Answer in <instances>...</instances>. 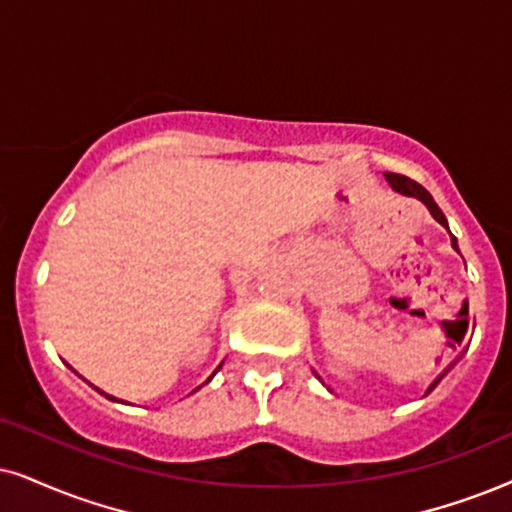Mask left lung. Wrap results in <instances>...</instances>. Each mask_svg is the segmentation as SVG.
<instances>
[{
    "label": "left lung",
    "instance_id": "obj_1",
    "mask_svg": "<svg viewBox=\"0 0 512 512\" xmlns=\"http://www.w3.org/2000/svg\"><path fill=\"white\" fill-rule=\"evenodd\" d=\"M385 179H387V184H390L394 191L401 193V196H411V198H418L420 203H423L425 208L430 210V215L435 217L439 224H442V226H446V229H449V224H446V217H444V212L439 210V205L435 203V198H432L430 193L425 191L423 186L418 184V181H413V179H409V177H404V174H394V172H387V174H385ZM451 245H454V250H458V243H456V238H454V236H451ZM439 380H442V375H439V378L435 380V383L430 385V390H428V392L435 390Z\"/></svg>",
    "mask_w": 512,
    "mask_h": 512
}]
</instances>
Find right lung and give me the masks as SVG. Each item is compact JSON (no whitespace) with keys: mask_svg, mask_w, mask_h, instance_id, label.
I'll return each instance as SVG.
<instances>
[{"mask_svg":"<svg viewBox=\"0 0 512 512\" xmlns=\"http://www.w3.org/2000/svg\"><path fill=\"white\" fill-rule=\"evenodd\" d=\"M219 368H222V364H219V366H217V371H219ZM217 371H215V373H217ZM215 373H212V375H215ZM212 375H210V378H208V380H205V383H210V380H212ZM198 390H200V387H198ZM111 399H113V401H118V399H115V397H111Z\"/></svg>","mask_w":512,"mask_h":512,"instance_id":"add662e5","label":"right lung"}]
</instances>
